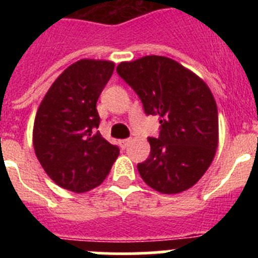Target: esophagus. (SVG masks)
<instances>
[{"mask_svg": "<svg viewBox=\"0 0 258 258\" xmlns=\"http://www.w3.org/2000/svg\"><path fill=\"white\" fill-rule=\"evenodd\" d=\"M129 143H131V140L118 141V145H120V147H121V149H126L127 146H129Z\"/></svg>", "mask_w": 258, "mask_h": 258, "instance_id": "esophagus-1", "label": "esophagus"}]
</instances>
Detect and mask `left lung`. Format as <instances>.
Masks as SVG:
<instances>
[{"instance_id": "left-lung-1", "label": "left lung", "mask_w": 258, "mask_h": 258, "mask_svg": "<svg viewBox=\"0 0 258 258\" xmlns=\"http://www.w3.org/2000/svg\"><path fill=\"white\" fill-rule=\"evenodd\" d=\"M118 76L142 101L146 115L159 116L157 138L138 172L161 194L188 190L207 172L218 146V112L211 89L178 61L147 55L121 61Z\"/></svg>"}]
</instances>
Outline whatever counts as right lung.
Here are the masks:
<instances>
[{
	"label": "right lung",
	"mask_w": 258,
	"mask_h": 258,
	"mask_svg": "<svg viewBox=\"0 0 258 258\" xmlns=\"http://www.w3.org/2000/svg\"><path fill=\"white\" fill-rule=\"evenodd\" d=\"M115 70L109 60L81 59L52 83L37 109L33 149L58 186L81 194L108 175L120 150L95 132L97 101Z\"/></svg>",
	"instance_id": "right-lung-1"
}]
</instances>
